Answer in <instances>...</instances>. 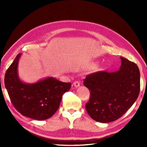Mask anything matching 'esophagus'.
I'll return each instance as SVG.
<instances>
[{
	"label": "esophagus",
	"mask_w": 147,
	"mask_h": 147,
	"mask_svg": "<svg viewBox=\"0 0 147 147\" xmlns=\"http://www.w3.org/2000/svg\"><path fill=\"white\" fill-rule=\"evenodd\" d=\"M80 82H78V81H76L74 83V86L75 87V88H77L78 86H80Z\"/></svg>",
	"instance_id": "34e87169"
}]
</instances>
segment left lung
Wrapping results in <instances>:
<instances>
[{
    "mask_svg": "<svg viewBox=\"0 0 147 147\" xmlns=\"http://www.w3.org/2000/svg\"><path fill=\"white\" fill-rule=\"evenodd\" d=\"M118 71H100L86 76L83 84L90 91L85 107L89 115L96 121H115L126 113L137 100L140 92V71L137 65L120 57Z\"/></svg>",
    "mask_w": 147,
    "mask_h": 147,
    "instance_id": "obj_1",
    "label": "left lung"
}]
</instances>
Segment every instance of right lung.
Listing matches in <instances>:
<instances>
[{"label":"right lung","instance_id":"add662e5","mask_svg":"<svg viewBox=\"0 0 147 147\" xmlns=\"http://www.w3.org/2000/svg\"><path fill=\"white\" fill-rule=\"evenodd\" d=\"M21 55L16 56L5 75V86L11 103L23 116L37 120L50 118L58 109L63 95L70 90L72 83L53 77L35 83L23 82L18 73Z\"/></svg>","mask_w":147,"mask_h":147}]
</instances>
